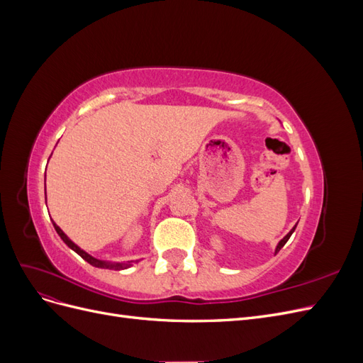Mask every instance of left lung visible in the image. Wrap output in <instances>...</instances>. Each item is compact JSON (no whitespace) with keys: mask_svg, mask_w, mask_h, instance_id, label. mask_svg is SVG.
<instances>
[{"mask_svg":"<svg viewBox=\"0 0 363 363\" xmlns=\"http://www.w3.org/2000/svg\"><path fill=\"white\" fill-rule=\"evenodd\" d=\"M295 227H296V225H295ZM295 227H294V228H292V230H291V232H289V233H288V235H286V236H284V238H283V239H281V240H280V242H279V244H277V247H276V252H279V251H280V250H281V247H283V245H284V244H286V242H288V240H289V238H291V235H292V233H294V230H295Z\"/></svg>","mask_w":363,"mask_h":363,"instance_id":"1","label":"left lung"}]
</instances>
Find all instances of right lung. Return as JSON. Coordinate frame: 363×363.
I'll list each match as a JSON object with an SVG mask.
<instances>
[{
	"label": "right lung",
	"mask_w": 363,
	"mask_h": 363,
	"mask_svg": "<svg viewBox=\"0 0 363 363\" xmlns=\"http://www.w3.org/2000/svg\"><path fill=\"white\" fill-rule=\"evenodd\" d=\"M45 195H47V192H45ZM52 225H54V228H56V232H57V235L62 238V240L65 244H67L71 250H74L77 255H79L80 257H83L87 263H91L92 267H96V268H106V269H115V271H119V269H127V268H130L131 265H133V260H130V262H124V263H111V262H104V260H98V259H95V257H92L91 255H87L86 251H83L79 245H75L72 240L65 235L63 232H62V228L56 224V223H52Z\"/></svg>",
	"instance_id": "add662e5"
}]
</instances>
